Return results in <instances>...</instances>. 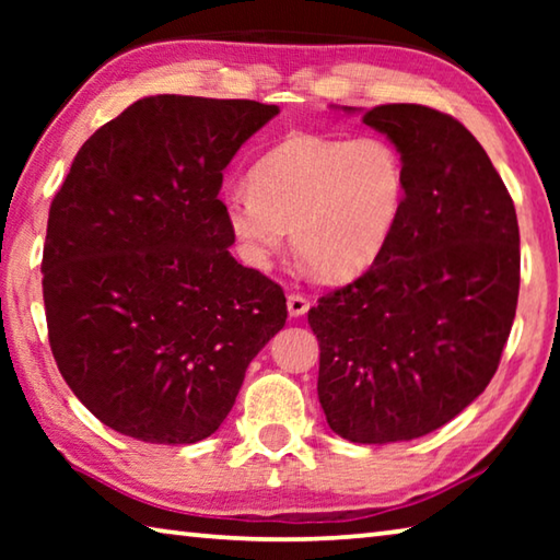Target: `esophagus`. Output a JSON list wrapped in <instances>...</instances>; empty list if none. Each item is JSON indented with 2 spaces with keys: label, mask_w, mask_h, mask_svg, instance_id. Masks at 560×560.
Returning <instances> with one entry per match:
<instances>
[{
  "label": "esophagus",
  "mask_w": 560,
  "mask_h": 560,
  "mask_svg": "<svg viewBox=\"0 0 560 560\" xmlns=\"http://www.w3.org/2000/svg\"><path fill=\"white\" fill-rule=\"evenodd\" d=\"M287 306H289V316H293V318H301V316H306V314H308L311 301H308L306 296H301V293H289Z\"/></svg>",
  "instance_id": "obj_1"
}]
</instances>
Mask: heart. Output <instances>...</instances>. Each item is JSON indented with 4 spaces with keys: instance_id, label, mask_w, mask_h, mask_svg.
<instances>
[{
    "instance_id": "obj_1",
    "label": "heart",
    "mask_w": 560,
    "mask_h": 560,
    "mask_svg": "<svg viewBox=\"0 0 560 560\" xmlns=\"http://www.w3.org/2000/svg\"><path fill=\"white\" fill-rule=\"evenodd\" d=\"M249 187L224 195V222L264 267L291 232L293 252L326 283H346L381 257L400 220L405 158L390 140L291 136L257 160Z\"/></svg>"
}]
</instances>
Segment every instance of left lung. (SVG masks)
Listing matches in <instances>:
<instances>
[{
  "instance_id": "8db88e82",
  "label": "left lung",
  "mask_w": 560,
  "mask_h": 560,
  "mask_svg": "<svg viewBox=\"0 0 560 560\" xmlns=\"http://www.w3.org/2000/svg\"><path fill=\"white\" fill-rule=\"evenodd\" d=\"M363 122L405 158V207L373 267L320 296L308 324L328 428L387 444L447 424L494 377L516 316L518 222L485 148L459 120L387 103Z\"/></svg>"
}]
</instances>
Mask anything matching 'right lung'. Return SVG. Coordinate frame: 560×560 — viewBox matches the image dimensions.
Here are the masks:
<instances>
[{
	"label": "right lung",
	"mask_w": 560,
	"mask_h": 560,
	"mask_svg": "<svg viewBox=\"0 0 560 560\" xmlns=\"http://www.w3.org/2000/svg\"><path fill=\"white\" fill-rule=\"evenodd\" d=\"M277 113L148 96L73 158L46 226V324L66 385L110 430L210 438L287 324L279 283L230 254L220 200L222 170Z\"/></svg>",
	"instance_id": "1"
}]
</instances>
